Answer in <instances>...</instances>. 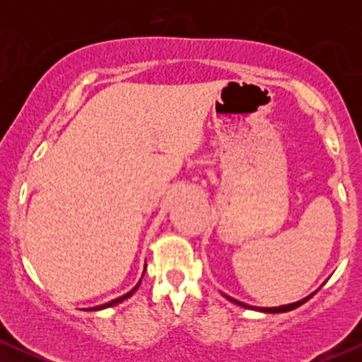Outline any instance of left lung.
<instances>
[{
  "mask_svg": "<svg viewBox=\"0 0 362 362\" xmlns=\"http://www.w3.org/2000/svg\"><path fill=\"white\" fill-rule=\"evenodd\" d=\"M315 294V293H313ZM313 294H310V296H306L305 300H301V301H298V303H291V305H284V306H279V308H255V306H250V305H245V303H240V301H236V300H233V298H230V296H226V294H224V296L228 298V300L230 301H233L235 305H240V306H243V308H252V310H260V311H265V313H284V311H289V310H294V308H298V306H301L303 303H306L310 300L311 296H313Z\"/></svg>",
  "mask_w": 362,
  "mask_h": 362,
  "instance_id": "8db88e82",
  "label": "left lung"
}]
</instances>
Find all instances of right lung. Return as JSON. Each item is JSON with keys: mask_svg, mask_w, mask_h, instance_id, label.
I'll return each instance as SVG.
<instances>
[{"mask_svg": "<svg viewBox=\"0 0 362 362\" xmlns=\"http://www.w3.org/2000/svg\"><path fill=\"white\" fill-rule=\"evenodd\" d=\"M138 289V286H136L134 289L131 291V293H127L126 296H122V298H117V300H114V301H110V303H107V305H102V306H95V308H90V310H102V308H109V306H115V305H119L120 301H124L126 300V298H129V296H132V293H134V291Z\"/></svg>", "mask_w": 362, "mask_h": 362, "instance_id": "obj_1", "label": "right lung"}]
</instances>
